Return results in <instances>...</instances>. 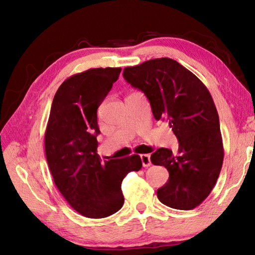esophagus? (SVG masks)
I'll use <instances>...</instances> for the list:
<instances>
[{"label":"esophagus","instance_id":"esophagus-1","mask_svg":"<svg viewBox=\"0 0 255 255\" xmlns=\"http://www.w3.org/2000/svg\"><path fill=\"white\" fill-rule=\"evenodd\" d=\"M140 159L143 167H149L151 165V158L149 154H141L140 155Z\"/></svg>","mask_w":255,"mask_h":255}]
</instances>
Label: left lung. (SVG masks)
I'll return each instance as SVG.
<instances>
[{"instance_id": "obj_1", "label": "left lung", "mask_w": 255, "mask_h": 255, "mask_svg": "<svg viewBox=\"0 0 255 255\" xmlns=\"http://www.w3.org/2000/svg\"><path fill=\"white\" fill-rule=\"evenodd\" d=\"M130 86L149 100L154 118L167 119L179 140L176 155L159 148L153 165L164 166L168 182L157 189L159 201L188 211L211 194L223 161L219 116L205 85L176 60L161 57L123 70Z\"/></svg>"}]
</instances>
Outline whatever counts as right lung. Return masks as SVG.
Instances as JSON below:
<instances>
[{"label":"right lung","mask_w":255,"mask_h":255,"mask_svg":"<svg viewBox=\"0 0 255 255\" xmlns=\"http://www.w3.org/2000/svg\"><path fill=\"white\" fill-rule=\"evenodd\" d=\"M121 68H95L74 74L53 99L44 149L54 183L72 208L87 218H105L125 203L121 183L140 170V156L101 161L98 155V107Z\"/></svg>","instance_id":"right-lung-1"}]
</instances>
